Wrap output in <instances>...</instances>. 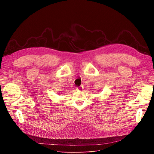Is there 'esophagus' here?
Segmentation results:
<instances>
[{
  "mask_svg": "<svg viewBox=\"0 0 154 154\" xmlns=\"http://www.w3.org/2000/svg\"><path fill=\"white\" fill-rule=\"evenodd\" d=\"M83 88H84V87H83V86H80V87H76V90L78 91H82L83 90Z\"/></svg>",
  "mask_w": 154,
  "mask_h": 154,
  "instance_id": "1",
  "label": "esophagus"
}]
</instances>
